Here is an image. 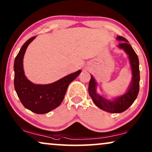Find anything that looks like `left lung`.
Masks as SVG:
<instances>
[{"label": "left lung", "mask_w": 152, "mask_h": 152, "mask_svg": "<svg viewBox=\"0 0 152 152\" xmlns=\"http://www.w3.org/2000/svg\"><path fill=\"white\" fill-rule=\"evenodd\" d=\"M116 39L120 41L118 48L123 49L127 54L132 67V80L126 92L121 96L113 99L104 98L96 93L97 83L91 75L88 86V93L95 104L104 111L113 113H119L126 111L136 99L140 87V70H139V60L132 45L129 44V41L121 36H118Z\"/></svg>", "instance_id": "left-lung-1"}]
</instances>
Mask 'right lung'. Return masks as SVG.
Here are the masks:
<instances>
[{
    "label": "right lung",
    "instance_id": "add662e5",
    "mask_svg": "<svg viewBox=\"0 0 152 152\" xmlns=\"http://www.w3.org/2000/svg\"><path fill=\"white\" fill-rule=\"evenodd\" d=\"M35 38L36 37L29 39L23 45L14 60V88L20 102L26 109L35 113L43 114L61 104L68 85L80 74L81 70L51 84H33L25 75L23 61L27 48Z\"/></svg>",
    "mask_w": 152,
    "mask_h": 152
}]
</instances>
